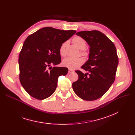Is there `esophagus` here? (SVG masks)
Wrapping results in <instances>:
<instances>
[{
	"label": "esophagus",
	"mask_w": 135,
	"mask_h": 135,
	"mask_svg": "<svg viewBox=\"0 0 135 135\" xmlns=\"http://www.w3.org/2000/svg\"><path fill=\"white\" fill-rule=\"evenodd\" d=\"M73 72H74V70H73L69 69V70H68V73H69V74L72 73H73Z\"/></svg>",
	"instance_id": "1"
}]
</instances>
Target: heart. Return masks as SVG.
<instances>
[{"label": "heart", "mask_w": 135, "mask_h": 135, "mask_svg": "<svg viewBox=\"0 0 135 135\" xmlns=\"http://www.w3.org/2000/svg\"><path fill=\"white\" fill-rule=\"evenodd\" d=\"M73 44L79 50H80V54L85 57H88L89 56V52L86 50L87 42L84 38L80 36H75L72 39ZM68 41L63 42L60 46L59 52L61 56H65L66 55V47L67 45ZM84 62V60L82 58H66L63 59L62 62L63 66L67 67L70 69H74L80 66Z\"/></svg>", "instance_id": "b5f03b06"}]
</instances>
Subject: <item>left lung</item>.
I'll return each instance as SVG.
<instances>
[{"label": "left lung", "mask_w": 135, "mask_h": 135, "mask_svg": "<svg viewBox=\"0 0 135 135\" xmlns=\"http://www.w3.org/2000/svg\"><path fill=\"white\" fill-rule=\"evenodd\" d=\"M76 34L84 38L90 46L89 60L81 67L89 73L76 70L79 79L73 83V89L84 100H96L114 81L119 62L117 49L114 43L98 31H81Z\"/></svg>", "instance_id": "1"}]
</instances>
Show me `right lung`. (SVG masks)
Wrapping results in <instances>:
<instances>
[{
  "mask_svg": "<svg viewBox=\"0 0 135 135\" xmlns=\"http://www.w3.org/2000/svg\"><path fill=\"white\" fill-rule=\"evenodd\" d=\"M76 33L47 27L30 35L19 55L20 83L27 93L37 100L50 96L57 86L59 77L66 75V67H51L61 62V44Z\"/></svg>",
  "mask_w": 135,
  "mask_h": 135,
  "instance_id": "add662e5",
  "label": "right lung"
}]
</instances>
